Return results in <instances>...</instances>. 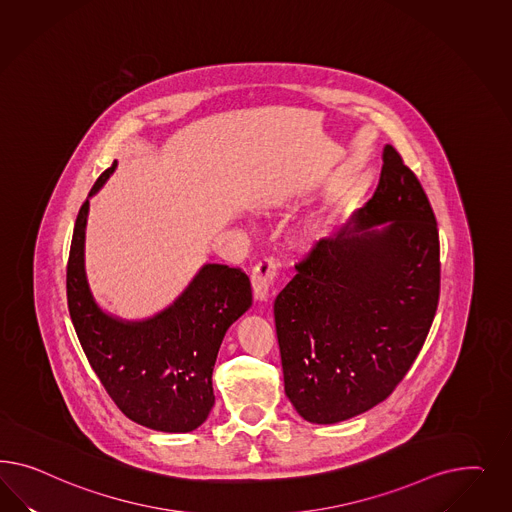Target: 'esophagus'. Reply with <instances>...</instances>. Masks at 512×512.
Instances as JSON below:
<instances>
[{"mask_svg": "<svg viewBox=\"0 0 512 512\" xmlns=\"http://www.w3.org/2000/svg\"><path fill=\"white\" fill-rule=\"evenodd\" d=\"M276 274H278V263L272 257H263L259 263L253 266L251 287H253V295L257 300L263 302L268 298Z\"/></svg>", "mask_w": 512, "mask_h": 512, "instance_id": "esophagus-1", "label": "esophagus"}]
</instances>
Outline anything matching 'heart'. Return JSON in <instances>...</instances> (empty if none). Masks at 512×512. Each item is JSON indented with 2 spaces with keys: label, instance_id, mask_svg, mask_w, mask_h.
I'll return each instance as SVG.
<instances>
[{
  "label": "heart",
  "instance_id": "1",
  "mask_svg": "<svg viewBox=\"0 0 512 512\" xmlns=\"http://www.w3.org/2000/svg\"><path fill=\"white\" fill-rule=\"evenodd\" d=\"M323 234H325V231H323V225H321V223H310V225L306 227V231H304V238H306L310 244H315Z\"/></svg>",
  "mask_w": 512,
  "mask_h": 512
}]
</instances>
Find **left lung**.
<instances>
[{
    "mask_svg": "<svg viewBox=\"0 0 512 512\" xmlns=\"http://www.w3.org/2000/svg\"><path fill=\"white\" fill-rule=\"evenodd\" d=\"M295 268L274 302L285 394L308 422L351 419L398 387L439 302L434 210L394 146H385L379 186L353 225Z\"/></svg>",
    "mask_w": 512,
    "mask_h": 512,
    "instance_id": "1",
    "label": "left lung"
}]
</instances>
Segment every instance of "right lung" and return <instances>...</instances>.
<instances>
[{"label": "right lung", "instance_id": "right-lung-1", "mask_svg": "<svg viewBox=\"0 0 512 512\" xmlns=\"http://www.w3.org/2000/svg\"><path fill=\"white\" fill-rule=\"evenodd\" d=\"M116 161L93 184L109 180ZM90 201L78 210L67 263V306L93 372L127 419L157 432L186 434L208 419L216 396L212 372L225 332L251 306L244 270L204 264L167 310L124 321L93 300L84 240Z\"/></svg>", "mask_w": 512, "mask_h": 512}]
</instances>
